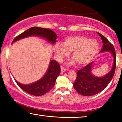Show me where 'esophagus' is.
Returning a JSON list of instances; mask_svg holds the SVG:
<instances>
[{"label": "esophagus", "mask_w": 122, "mask_h": 122, "mask_svg": "<svg viewBox=\"0 0 122 122\" xmlns=\"http://www.w3.org/2000/svg\"><path fill=\"white\" fill-rule=\"evenodd\" d=\"M66 69H65V68H64V67H61V73H64L66 71Z\"/></svg>", "instance_id": "1"}]
</instances>
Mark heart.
Listing matches in <instances>:
<instances>
[{"label": "heart", "instance_id": "1", "mask_svg": "<svg viewBox=\"0 0 122 122\" xmlns=\"http://www.w3.org/2000/svg\"><path fill=\"white\" fill-rule=\"evenodd\" d=\"M99 44L94 39L85 36H69L63 42V45L57 43L55 51L57 58L61 61L72 52V57L80 66L89 64L97 55Z\"/></svg>", "mask_w": 122, "mask_h": 122}]
</instances>
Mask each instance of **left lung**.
Wrapping results in <instances>:
<instances>
[{"mask_svg": "<svg viewBox=\"0 0 122 122\" xmlns=\"http://www.w3.org/2000/svg\"><path fill=\"white\" fill-rule=\"evenodd\" d=\"M97 33L101 37L103 42V46L100 52L110 51L114 58V64L110 72L100 77L92 75V62L77 71L76 79L73 83V87L78 93L82 96H92L102 91L111 81L115 71L117 60L114 46L103 35L97 32Z\"/></svg>", "mask_w": 122, "mask_h": 122, "instance_id": "1", "label": "left lung"}]
</instances>
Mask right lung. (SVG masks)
Listing matches in <instances>:
<instances>
[{
	"label": "right lung",
	"instance_id": "add662e5",
	"mask_svg": "<svg viewBox=\"0 0 122 122\" xmlns=\"http://www.w3.org/2000/svg\"><path fill=\"white\" fill-rule=\"evenodd\" d=\"M36 36L44 38L49 42L54 44L56 42L57 34L55 32L49 29L38 27H33L21 33L13 40L12 43L15 42L20 39ZM61 68L60 65L56 61H50L48 69L44 76L37 81L29 85H25L21 84L15 80V82L21 89L29 94L34 96H42L48 92L55 85L57 77L61 72Z\"/></svg>",
	"mask_w": 122,
	"mask_h": 122
}]
</instances>
